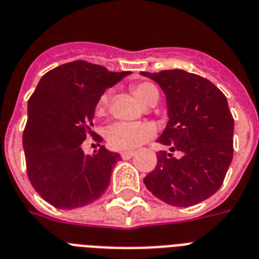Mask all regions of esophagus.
<instances>
[{"label": "esophagus", "instance_id": "obj_1", "mask_svg": "<svg viewBox=\"0 0 259 259\" xmlns=\"http://www.w3.org/2000/svg\"><path fill=\"white\" fill-rule=\"evenodd\" d=\"M134 154H136V151H133V150L122 151V153H121V157H122V159H130Z\"/></svg>", "mask_w": 259, "mask_h": 259}]
</instances>
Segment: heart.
I'll use <instances>...</instances> for the list:
<instances>
[{
	"label": "heart",
	"mask_w": 259,
	"mask_h": 259,
	"mask_svg": "<svg viewBox=\"0 0 259 259\" xmlns=\"http://www.w3.org/2000/svg\"><path fill=\"white\" fill-rule=\"evenodd\" d=\"M133 93L145 106H154L158 101V90L153 83L140 82L133 86ZM109 94L105 93L97 102V114H102L108 106ZM155 134V127L151 123L115 122L106 130V140L110 148L115 150H133Z\"/></svg>",
	"instance_id": "heart-1"
}]
</instances>
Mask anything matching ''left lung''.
<instances>
[{"label": "left lung", "instance_id": "obj_1", "mask_svg": "<svg viewBox=\"0 0 259 259\" xmlns=\"http://www.w3.org/2000/svg\"><path fill=\"white\" fill-rule=\"evenodd\" d=\"M166 96L167 125L157 166L144 178L151 194L177 207L207 199L221 188L233 159L234 119L225 94L209 79L180 69L141 71ZM171 151L183 154L176 159Z\"/></svg>", "mask_w": 259, "mask_h": 259}]
</instances>
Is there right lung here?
I'll return each instance as SVG.
<instances>
[{
	"instance_id": "right-lung-1",
	"label": "right lung",
	"mask_w": 259,
	"mask_h": 259,
	"mask_svg": "<svg viewBox=\"0 0 259 259\" xmlns=\"http://www.w3.org/2000/svg\"><path fill=\"white\" fill-rule=\"evenodd\" d=\"M130 71H109L86 61H73L48 71L27 102L22 144L27 177L34 190L57 209H77L104 194L121 155L101 146L83 153L93 136L97 102L105 90Z\"/></svg>"
}]
</instances>
